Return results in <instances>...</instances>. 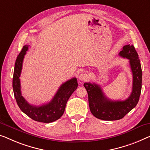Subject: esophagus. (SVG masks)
I'll use <instances>...</instances> for the list:
<instances>
[{
  "mask_svg": "<svg viewBox=\"0 0 150 150\" xmlns=\"http://www.w3.org/2000/svg\"><path fill=\"white\" fill-rule=\"evenodd\" d=\"M87 79H88V76L86 73H81V74L79 75V81H86Z\"/></svg>",
  "mask_w": 150,
  "mask_h": 150,
  "instance_id": "1",
  "label": "esophagus"
}]
</instances>
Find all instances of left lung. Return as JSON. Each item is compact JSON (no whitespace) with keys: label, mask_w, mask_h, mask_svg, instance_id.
Segmentation results:
<instances>
[{"label":"left lung","mask_w":150,"mask_h":150,"mask_svg":"<svg viewBox=\"0 0 150 150\" xmlns=\"http://www.w3.org/2000/svg\"><path fill=\"white\" fill-rule=\"evenodd\" d=\"M119 56L128 59L133 73L132 92L125 100H111L103 93L99 85L85 83L88 93L89 109L95 117L104 120H116L123 118L139 102L142 91V71L139 56L133 45L124 46Z\"/></svg>","instance_id":"obj_1"}]
</instances>
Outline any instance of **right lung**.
I'll list each match as a JSON object with an SVG mask.
<instances>
[{"label": "right lung", "mask_w": 150, "mask_h": 150, "mask_svg": "<svg viewBox=\"0 0 150 150\" xmlns=\"http://www.w3.org/2000/svg\"><path fill=\"white\" fill-rule=\"evenodd\" d=\"M28 46L25 45L23 47L15 61L13 77V92L17 105L23 112L35 121L49 123L58 120L63 115L69 98L77 88V81L73 77L62 83L48 104L42 106H33L29 104L21 95L19 79L24 56L28 50Z\"/></svg>", "instance_id": "add662e5"}]
</instances>
